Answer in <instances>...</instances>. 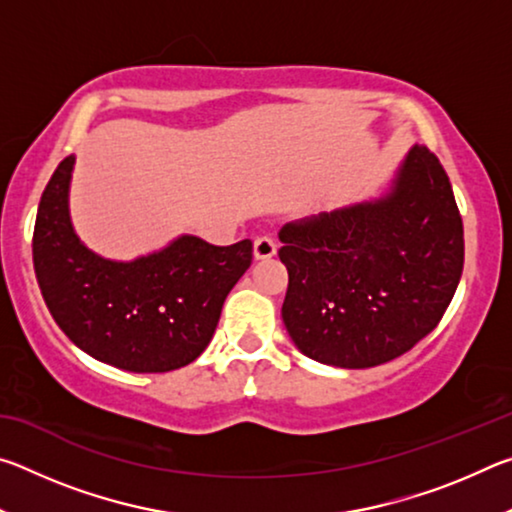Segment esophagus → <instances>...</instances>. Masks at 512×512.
Returning <instances> with one entry per match:
<instances>
[{
  "mask_svg": "<svg viewBox=\"0 0 512 512\" xmlns=\"http://www.w3.org/2000/svg\"><path fill=\"white\" fill-rule=\"evenodd\" d=\"M277 253V244L273 237H257L255 239V257L257 259H268Z\"/></svg>",
  "mask_w": 512,
  "mask_h": 512,
  "instance_id": "esophagus-1",
  "label": "esophagus"
}]
</instances>
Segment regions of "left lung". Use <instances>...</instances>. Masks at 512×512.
Here are the masks:
<instances>
[{"instance_id": "8db88e82", "label": "left lung", "mask_w": 512, "mask_h": 512, "mask_svg": "<svg viewBox=\"0 0 512 512\" xmlns=\"http://www.w3.org/2000/svg\"><path fill=\"white\" fill-rule=\"evenodd\" d=\"M282 318L309 359L372 368L436 329L463 273V221L443 164L413 146L391 194L289 221Z\"/></svg>"}]
</instances>
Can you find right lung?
<instances>
[{
    "label": "right lung",
    "mask_w": 512,
    "mask_h": 512,
    "mask_svg": "<svg viewBox=\"0 0 512 512\" xmlns=\"http://www.w3.org/2000/svg\"><path fill=\"white\" fill-rule=\"evenodd\" d=\"M72 167L74 155L58 164L33 228V268L51 316L69 341L115 368L187 366L212 341L225 298L253 262V241L212 246L180 237L162 253L108 262L69 223Z\"/></svg>",
    "instance_id": "add662e5"
}]
</instances>
